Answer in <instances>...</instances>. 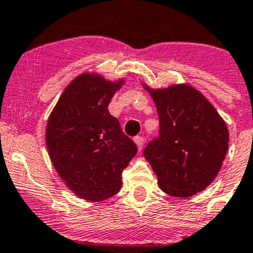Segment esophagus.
<instances>
[{"mask_svg":"<svg viewBox=\"0 0 253 253\" xmlns=\"http://www.w3.org/2000/svg\"><path fill=\"white\" fill-rule=\"evenodd\" d=\"M133 141H135V144L137 145L139 150H141L142 145H144V137H141V136H136L135 139H133Z\"/></svg>","mask_w":253,"mask_h":253,"instance_id":"esophagus-1","label":"esophagus"}]
</instances>
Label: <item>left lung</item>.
<instances>
[{"label":"left lung","instance_id":"1","mask_svg":"<svg viewBox=\"0 0 253 253\" xmlns=\"http://www.w3.org/2000/svg\"><path fill=\"white\" fill-rule=\"evenodd\" d=\"M145 90L159 116V137L144 150L158 184L175 197L204 191L218 175L228 151L229 131L214 105L188 84Z\"/></svg>","mask_w":253,"mask_h":253}]
</instances>
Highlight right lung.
Listing matches in <instances>:
<instances>
[{"label":"right lung","instance_id":"add662e5","mask_svg":"<svg viewBox=\"0 0 253 253\" xmlns=\"http://www.w3.org/2000/svg\"><path fill=\"white\" fill-rule=\"evenodd\" d=\"M125 79L111 81L83 72L70 83L50 112L45 127L48 155L63 183L86 201H103L118 192L122 170L137 153L108 112Z\"/></svg>","mask_w":253,"mask_h":253}]
</instances>
